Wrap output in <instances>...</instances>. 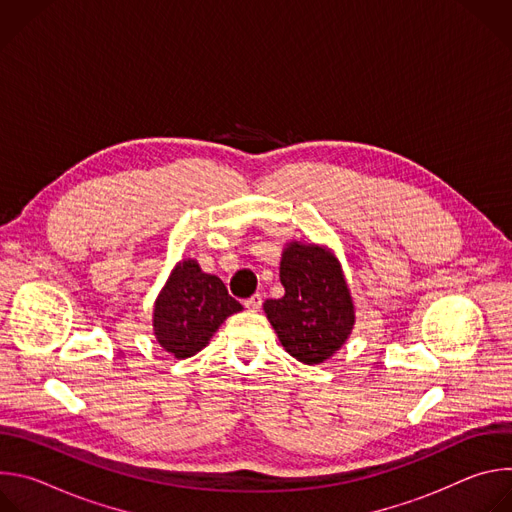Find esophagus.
Wrapping results in <instances>:
<instances>
[{
    "mask_svg": "<svg viewBox=\"0 0 512 512\" xmlns=\"http://www.w3.org/2000/svg\"><path fill=\"white\" fill-rule=\"evenodd\" d=\"M261 304H263V298H261L259 294H255V296H251L249 300H245V308H247L249 312H259Z\"/></svg>",
    "mask_w": 512,
    "mask_h": 512,
    "instance_id": "1",
    "label": "esophagus"
}]
</instances>
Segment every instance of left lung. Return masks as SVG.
Masks as SVG:
<instances>
[{
  "label": "left lung",
  "instance_id": "8db88e82",
  "mask_svg": "<svg viewBox=\"0 0 512 512\" xmlns=\"http://www.w3.org/2000/svg\"><path fill=\"white\" fill-rule=\"evenodd\" d=\"M285 294L263 304L281 346L304 364L332 358L350 338L356 312L342 265L332 249L289 241L279 261Z\"/></svg>",
  "mask_w": 512,
  "mask_h": 512
}]
</instances>
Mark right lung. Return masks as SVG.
Here are the masks:
<instances>
[{
    "mask_svg": "<svg viewBox=\"0 0 512 512\" xmlns=\"http://www.w3.org/2000/svg\"><path fill=\"white\" fill-rule=\"evenodd\" d=\"M243 306L221 277L204 273L196 259L174 265L154 304L156 342L174 358H190L208 346L221 324Z\"/></svg>",
    "mask_w": 512,
    "mask_h": 512,
    "instance_id": "obj_1",
    "label": "right lung"
}]
</instances>
